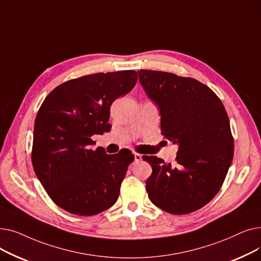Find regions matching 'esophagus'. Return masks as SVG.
Returning a JSON list of instances; mask_svg holds the SVG:
<instances>
[{
  "mask_svg": "<svg viewBox=\"0 0 261 261\" xmlns=\"http://www.w3.org/2000/svg\"><path fill=\"white\" fill-rule=\"evenodd\" d=\"M134 160H135V162H141L142 161V154L134 153Z\"/></svg>",
  "mask_w": 261,
  "mask_h": 261,
  "instance_id": "obj_1",
  "label": "esophagus"
}]
</instances>
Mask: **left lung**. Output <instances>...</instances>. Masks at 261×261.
<instances>
[{
  "mask_svg": "<svg viewBox=\"0 0 261 261\" xmlns=\"http://www.w3.org/2000/svg\"><path fill=\"white\" fill-rule=\"evenodd\" d=\"M140 82L160 109L161 132L179 145L175 164L144 155L152 167L148 197L172 215L206 205L220 190L234 156L229 119L220 98L202 82L172 73L139 71Z\"/></svg>",
  "mask_w": 261,
  "mask_h": 261,
  "instance_id": "obj_1",
  "label": "left lung"
}]
</instances>
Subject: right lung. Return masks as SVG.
I'll use <instances>...</instances> for the list:
<instances>
[{
    "label": "right lung",
    "instance_id": "1",
    "mask_svg": "<svg viewBox=\"0 0 261 261\" xmlns=\"http://www.w3.org/2000/svg\"><path fill=\"white\" fill-rule=\"evenodd\" d=\"M138 81L135 71L97 73L63 82L41 105L35 120L32 163L49 198L78 216L97 215L115 204L130 150L107 154L91 149L94 134L111 129L110 107Z\"/></svg>",
    "mask_w": 261,
    "mask_h": 261
}]
</instances>
